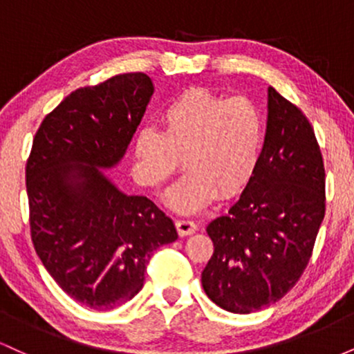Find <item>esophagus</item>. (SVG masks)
I'll use <instances>...</instances> for the list:
<instances>
[{"instance_id":"34e87169","label":"esophagus","mask_w":354,"mask_h":354,"mask_svg":"<svg viewBox=\"0 0 354 354\" xmlns=\"http://www.w3.org/2000/svg\"><path fill=\"white\" fill-rule=\"evenodd\" d=\"M174 225H176L178 234H180V236H188V234L196 231V223L191 221V219H185V218L176 219V221H174Z\"/></svg>"}]
</instances>
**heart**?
Returning <instances> with one entry per match:
<instances>
[{
	"mask_svg": "<svg viewBox=\"0 0 354 354\" xmlns=\"http://www.w3.org/2000/svg\"><path fill=\"white\" fill-rule=\"evenodd\" d=\"M161 129L145 124L133 141V173L160 191L185 165V176L166 194L169 208L194 213L214 198L238 196L253 181L265 145V118L254 101L189 88L160 113Z\"/></svg>",
	"mask_w": 354,
	"mask_h": 354,
	"instance_id": "b5f03b06",
	"label": "heart"
}]
</instances>
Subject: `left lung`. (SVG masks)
<instances>
[{
    "label": "left lung",
    "instance_id": "1",
    "mask_svg": "<svg viewBox=\"0 0 354 354\" xmlns=\"http://www.w3.org/2000/svg\"><path fill=\"white\" fill-rule=\"evenodd\" d=\"M324 185L310 120L270 86L258 171L228 213L206 228L214 253L201 283L211 301L246 315L279 301L298 283L326 211Z\"/></svg>",
    "mask_w": 354,
    "mask_h": 354
}]
</instances>
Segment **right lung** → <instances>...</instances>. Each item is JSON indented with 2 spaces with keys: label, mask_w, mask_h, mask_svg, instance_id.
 <instances>
[{
  "label": "right lung",
  "mask_w": 354,
  "mask_h": 354,
  "mask_svg": "<svg viewBox=\"0 0 354 354\" xmlns=\"http://www.w3.org/2000/svg\"><path fill=\"white\" fill-rule=\"evenodd\" d=\"M153 91L145 73L75 89L44 116L26 161L36 254L64 293L93 310L129 301L153 251L178 238L151 200L121 193L98 169L123 158Z\"/></svg>",
  "instance_id": "right-lung-1"
}]
</instances>
